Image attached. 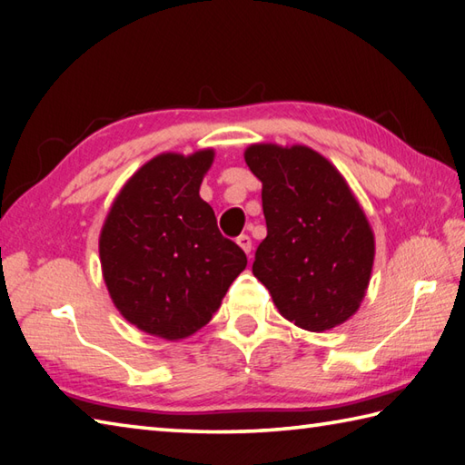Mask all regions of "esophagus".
Listing matches in <instances>:
<instances>
[{
    "mask_svg": "<svg viewBox=\"0 0 465 465\" xmlns=\"http://www.w3.org/2000/svg\"><path fill=\"white\" fill-rule=\"evenodd\" d=\"M235 242H238V245H240V248L245 252V253H250L252 252V240H250V235H245V233H242L240 235V238L238 240H235Z\"/></svg>",
    "mask_w": 465,
    "mask_h": 465,
    "instance_id": "obj_1",
    "label": "esophagus"
}]
</instances>
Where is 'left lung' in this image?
Segmentation results:
<instances>
[{
	"label": "left lung",
	"instance_id": "left-lung-1",
	"mask_svg": "<svg viewBox=\"0 0 465 465\" xmlns=\"http://www.w3.org/2000/svg\"><path fill=\"white\" fill-rule=\"evenodd\" d=\"M268 235L253 275L285 320L308 331L348 322L368 292L375 238L345 177L308 145L252 143Z\"/></svg>",
	"mask_w": 465,
	"mask_h": 465
}]
</instances>
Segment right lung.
Segmentation results:
<instances>
[{"label": "right lung", "instance_id": "obj_1", "mask_svg": "<svg viewBox=\"0 0 465 465\" xmlns=\"http://www.w3.org/2000/svg\"><path fill=\"white\" fill-rule=\"evenodd\" d=\"M213 157L212 147L152 157L117 193L100 233L102 273L117 312L167 341L202 330L248 265L200 197Z\"/></svg>", "mask_w": 465, "mask_h": 465}]
</instances>
